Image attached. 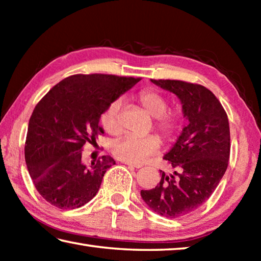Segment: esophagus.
Instances as JSON below:
<instances>
[{
	"label": "esophagus",
	"instance_id": "esophagus-1",
	"mask_svg": "<svg viewBox=\"0 0 261 261\" xmlns=\"http://www.w3.org/2000/svg\"><path fill=\"white\" fill-rule=\"evenodd\" d=\"M126 166L129 167H134V168H141L143 167V165H139V163H131V162H125Z\"/></svg>",
	"mask_w": 261,
	"mask_h": 261
}]
</instances>
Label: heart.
Wrapping results in <instances>:
<instances>
[{
    "label": "heart",
    "mask_w": 261,
    "mask_h": 261,
    "mask_svg": "<svg viewBox=\"0 0 261 261\" xmlns=\"http://www.w3.org/2000/svg\"><path fill=\"white\" fill-rule=\"evenodd\" d=\"M137 99L148 114L154 117L153 126L166 140H171L180 130L182 115L176 109H168V99L154 88L141 90ZM121 99H115L101 114V124L110 136L121 134ZM160 148V139L155 135L145 137L126 136L113 147L114 155L122 161L139 163Z\"/></svg>",
    "instance_id": "b5f03b06"
}]
</instances>
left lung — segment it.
Masks as SVG:
<instances>
[{
  "instance_id": "8db88e82",
  "label": "left lung",
  "mask_w": 261,
  "mask_h": 261,
  "mask_svg": "<svg viewBox=\"0 0 261 261\" xmlns=\"http://www.w3.org/2000/svg\"><path fill=\"white\" fill-rule=\"evenodd\" d=\"M152 82L178 96L189 124L163 156L174 175L160 171V183L140 194L155 213L177 219L208 200L222 179L230 155V129L226 110L208 88L175 79Z\"/></svg>"
}]
</instances>
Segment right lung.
Wrapping results in <instances>:
<instances>
[{
  "label": "right lung",
  "mask_w": 261,
  "mask_h": 261,
  "mask_svg": "<svg viewBox=\"0 0 261 261\" xmlns=\"http://www.w3.org/2000/svg\"><path fill=\"white\" fill-rule=\"evenodd\" d=\"M141 78L115 74H72L51 87L35 106L25 141V161L40 196L63 210L93 199L115 161L99 158L86 167L82 151L103 135L99 125L108 105Z\"/></svg>",
  "instance_id": "right-lung-1"
}]
</instances>
